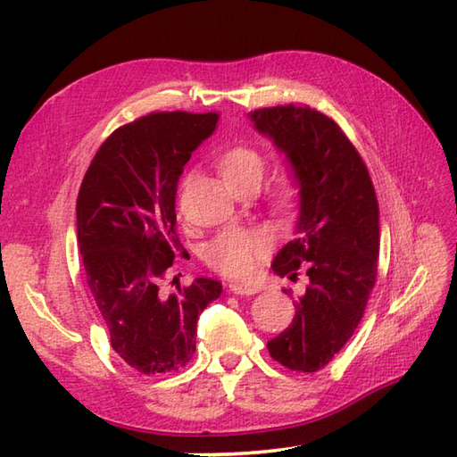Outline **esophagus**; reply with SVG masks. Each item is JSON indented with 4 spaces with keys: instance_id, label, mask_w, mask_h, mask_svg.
Masks as SVG:
<instances>
[{
    "instance_id": "obj_1",
    "label": "esophagus",
    "mask_w": 457,
    "mask_h": 457,
    "mask_svg": "<svg viewBox=\"0 0 457 457\" xmlns=\"http://www.w3.org/2000/svg\"><path fill=\"white\" fill-rule=\"evenodd\" d=\"M229 290L234 295H245V296H249V295H255L257 293V288L255 287H251V285H241V283H231L229 285Z\"/></svg>"
}]
</instances>
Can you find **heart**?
<instances>
[{
    "label": "heart",
    "mask_w": 457,
    "mask_h": 457,
    "mask_svg": "<svg viewBox=\"0 0 457 457\" xmlns=\"http://www.w3.org/2000/svg\"><path fill=\"white\" fill-rule=\"evenodd\" d=\"M220 172L229 187L241 182L263 180L265 157L253 147L239 145L220 157ZM295 188L287 184L278 190V204L288 208L295 202ZM270 251V236L259 228H231L221 231L204 247V261L218 273L228 277H247Z\"/></svg>",
    "instance_id": "b5f03b06"
}]
</instances>
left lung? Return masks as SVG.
<instances>
[{
	"mask_svg": "<svg viewBox=\"0 0 457 457\" xmlns=\"http://www.w3.org/2000/svg\"><path fill=\"white\" fill-rule=\"evenodd\" d=\"M253 129L273 141L298 190L295 239L270 269L308 287L283 334L267 344L293 371L322 369L361 322L377 277L378 204L367 167L344 131L324 113L300 105L251 112ZM290 295V290H288Z\"/></svg>",
	"mask_w": 457,
	"mask_h": 457,
	"instance_id": "left-lung-1",
	"label": "left lung"
}]
</instances>
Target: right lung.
<instances>
[{"label": "right lung", "mask_w": 457, "mask_h": 457, "mask_svg": "<svg viewBox=\"0 0 457 457\" xmlns=\"http://www.w3.org/2000/svg\"><path fill=\"white\" fill-rule=\"evenodd\" d=\"M218 113H151L113 131L86 170L76 237L86 280L112 347L139 373L179 371L196 349V324L218 280L198 277L179 295L159 283L182 245L179 179L190 153L218 128Z\"/></svg>", "instance_id": "add662e5"}]
</instances>
